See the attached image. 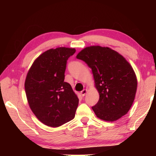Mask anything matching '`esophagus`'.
<instances>
[{"instance_id":"obj_1","label":"esophagus","mask_w":156,"mask_h":156,"mask_svg":"<svg viewBox=\"0 0 156 156\" xmlns=\"http://www.w3.org/2000/svg\"><path fill=\"white\" fill-rule=\"evenodd\" d=\"M87 89H84L83 90H82V91L80 92V94H81V95L82 96V97H84L85 94H87Z\"/></svg>"}]
</instances>
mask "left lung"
Masks as SVG:
<instances>
[{
  "mask_svg": "<svg viewBox=\"0 0 156 156\" xmlns=\"http://www.w3.org/2000/svg\"><path fill=\"white\" fill-rule=\"evenodd\" d=\"M92 69L100 98L92 107L99 119L115 121L126 115L137 90L136 75L129 63L109 48L90 46L76 56Z\"/></svg>",
  "mask_w": 156,
  "mask_h": 156,
  "instance_id": "8db88e82",
  "label": "left lung"
}]
</instances>
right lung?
<instances>
[{
	"label": "right lung",
	"instance_id": "1",
	"mask_svg": "<svg viewBox=\"0 0 156 156\" xmlns=\"http://www.w3.org/2000/svg\"><path fill=\"white\" fill-rule=\"evenodd\" d=\"M75 52L74 48L49 49L35 59L26 77L29 107L49 127H59L75 117L79 100L71 85L64 82L67 60Z\"/></svg>",
	"mask_w": 156,
	"mask_h": 156
}]
</instances>
